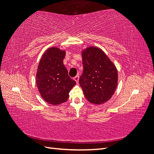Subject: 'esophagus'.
<instances>
[{
	"label": "esophagus",
	"mask_w": 154,
	"mask_h": 154,
	"mask_svg": "<svg viewBox=\"0 0 154 154\" xmlns=\"http://www.w3.org/2000/svg\"><path fill=\"white\" fill-rule=\"evenodd\" d=\"M79 78H80V76H79V74H77V75L74 78V80L77 83H78V81H79Z\"/></svg>",
	"instance_id": "1"
}]
</instances>
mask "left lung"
I'll use <instances>...</instances> for the list:
<instances>
[{
    "label": "left lung",
    "mask_w": 154,
    "mask_h": 154,
    "mask_svg": "<svg viewBox=\"0 0 154 154\" xmlns=\"http://www.w3.org/2000/svg\"><path fill=\"white\" fill-rule=\"evenodd\" d=\"M83 71L79 83L86 99L100 105L111 98L118 85V71L103 51L95 47L82 52Z\"/></svg>",
    "instance_id": "1"
}]
</instances>
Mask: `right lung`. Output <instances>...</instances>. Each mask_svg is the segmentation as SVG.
Listing matches in <instances>:
<instances>
[{"instance_id": "obj_1", "label": "right lung", "mask_w": 154, "mask_h": 154, "mask_svg": "<svg viewBox=\"0 0 154 154\" xmlns=\"http://www.w3.org/2000/svg\"><path fill=\"white\" fill-rule=\"evenodd\" d=\"M66 51L51 48L42 55L37 70L36 86L47 103L57 105L66 102L76 82L68 75L63 60Z\"/></svg>"}]
</instances>
